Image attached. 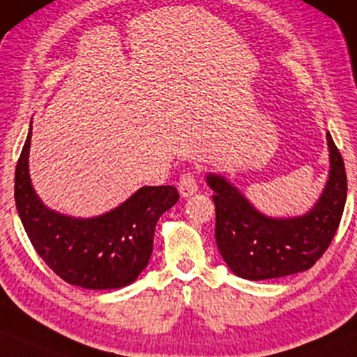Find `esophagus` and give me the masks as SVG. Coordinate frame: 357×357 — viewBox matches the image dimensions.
I'll list each match as a JSON object with an SVG mask.
<instances>
[{
    "mask_svg": "<svg viewBox=\"0 0 357 357\" xmlns=\"http://www.w3.org/2000/svg\"><path fill=\"white\" fill-rule=\"evenodd\" d=\"M178 189H179L181 197H190V195H194L195 192H197L199 184H197V178H195V174L184 173L183 176L179 178Z\"/></svg>",
    "mask_w": 357,
    "mask_h": 357,
    "instance_id": "1",
    "label": "esophagus"
}]
</instances>
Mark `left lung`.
<instances>
[{
	"label": "left lung",
	"instance_id": "obj_1",
	"mask_svg": "<svg viewBox=\"0 0 357 357\" xmlns=\"http://www.w3.org/2000/svg\"><path fill=\"white\" fill-rule=\"evenodd\" d=\"M327 142V184L314 207L299 217H268L222 174H207V184L215 192V239L231 272L252 281L288 277L309 270L328 249L343 215L348 183L330 132Z\"/></svg>",
	"mask_w": 357,
	"mask_h": 357
}]
</instances>
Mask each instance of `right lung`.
<instances>
[{
    "instance_id": "1",
    "label": "right lung",
    "mask_w": 357,
    "mask_h": 357,
    "mask_svg": "<svg viewBox=\"0 0 357 357\" xmlns=\"http://www.w3.org/2000/svg\"><path fill=\"white\" fill-rule=\"evenodd\" d=\"M32 124L19 157L14 199L30 243L43 262L69 284L118 289L147 267L160 217L178 202L173 185H145L116 208L92 218H76L48 208L29 174Z\"/></svg>"
}]
</instances>
